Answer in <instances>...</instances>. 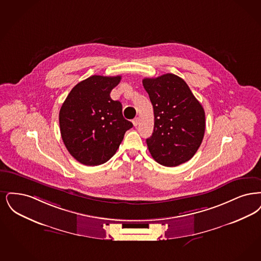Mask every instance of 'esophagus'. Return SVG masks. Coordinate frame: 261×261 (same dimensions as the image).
<instances>
[{"instance_id": "34e87169", "label": "esophagus", "mask_w": 261, "mask_h": 261, "mask_svg": "<svg viewBox=\"0 0 261 261\" xmlns=\"http://www.w3.org/2000/svg\"><path fill=\"white\" fill-rule=\"evenodd\" d=\"M133 124H134L135 126L138 125V124H139V118H136V119H134V120H133Z\"/></svg>"}]
</instances>
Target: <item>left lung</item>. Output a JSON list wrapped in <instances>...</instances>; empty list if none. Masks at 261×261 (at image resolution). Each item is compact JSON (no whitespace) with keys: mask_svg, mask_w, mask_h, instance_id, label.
<instances>
[{"mask_svg":"<svg viewBox=\"0 0 261 261\" xmlns=\"http://www.w3.org/2000/svg\"><path fill=\"white\" fill-rule=\"evenodd\" d=\"M142 84L154 109V130L146 139L151 156L165 167L189 161L204 138L203 106L185 81L174 74L145 78Z\"/></svg>","mask_w":261,"mask_h":261,"instance_id":"obj_1","label":"left lung"}]
</instances>
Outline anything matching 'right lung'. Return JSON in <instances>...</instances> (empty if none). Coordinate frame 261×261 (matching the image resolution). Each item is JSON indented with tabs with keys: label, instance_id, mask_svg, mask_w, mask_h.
I'll return each instance as SVG.
<instances>
[{
	"label": "right lung",
	"instance_id": "add662e5",
	"mask_svg": "<svg viewBox=\"0 0 261 261\" xmlns=\"http://www.w3.org/2000/svg\"><path fill=\"white\" fill-rule=\"evenodd\" d=\"M121 79L91 76L71 90L60 108L62 140L69 153L83 165L98 166L111 159L125 132L134 126L124 118L121 102L110 97Z\"/></svg>",
	"mask_w": 261,
	"mask_h": 261
}]
</instances>
